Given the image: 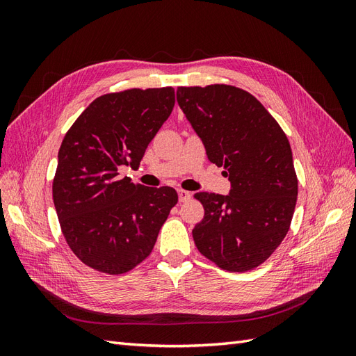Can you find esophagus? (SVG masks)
<instances>
[{"label":"esophagus","mask_w":356,"mask_h":356,"mask_svg":"<svg viewBox=\"0 0 356 356\" xmlns=\"http://www.w3.org/2000/svg\"><path fill=\"white\" fill-rule=\"evenodd\" d=\"M191 197V193L186 190H178V199L179 202H187Z\"/></svg>","instance_id":"1"}]
</instances>
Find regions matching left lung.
Instances as JSON below:
<instances>
[{"instance_id": "obj_1", "label": "left lung", "mask_w": 356, "mask_h": 356, "mask_svg": "<svg viewBox=\"0 0 356 356\" xmlns=\"http://www.w3.org/2000/svg\"><path fill=\"white\" fill-rule=\"evenodd\" d=\"M177 99L232 184L229 196L196 193L204 217L193 239L222 270H252L281 245L294 215L298 179L288 138L255 96L234 86L178 88Z\"/></svg>"}]
</instances>
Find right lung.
I'll return each instance as SVG.
<instances>
[{"label":"right lung","instance_id":"obj_1","mask_svg":"<svg viewBox=\"0 0 356 356\" xmlns=\"http://www.w3.org/2000/svg\"><path fill=\"white\" fill-rule=\"evenodd\" d=\"M174 105V88L106 93L63 138L53 203L71 251L95 270L122 275L143 263L178 202L172 187L118 178L120 166H139Z\"/></svg>","mask_w":356,"mask_h":356}]
</instances>
